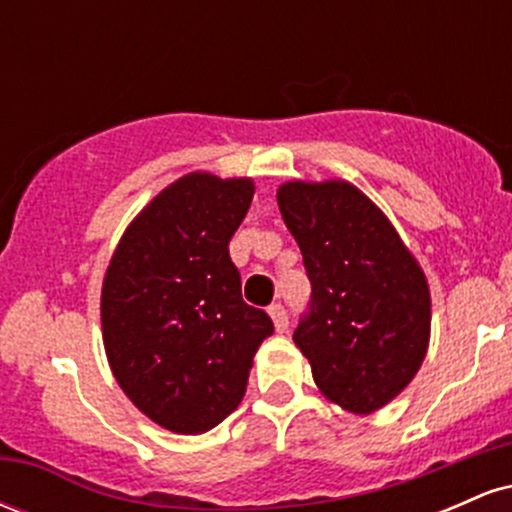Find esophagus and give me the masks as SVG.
<instances>
[{
	"mask_svg": "<svg viewBox=\"0 0 512 512\" xmlns=\"http://www.w3.org/2000/svg\"><path fill=\"white\" fill-rule=\"evenodd\" d=\"M269 317H272L276 332L279 334H284L286 330H289V315H286L284 305H279V303L272 305V308H269Z\"/></svg>",
	"mask_w": 512,
	"mask_h": 512,
	"instance_id": "obj_1",
	"label": "esophagus"
}]
</instances>
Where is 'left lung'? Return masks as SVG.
Returning a JSON list of instances; mask_svg holds the SVG:
<instances>
[{
  "mask_svg": "<svg viewBox=\"0 0 512 512\" xmlns=\"http://www.w3.org/2000/svg\"><path fill=\"white\" fill-rule=\"evenodd\" d=\"M281 216L313 296L293 342L330 402L373 414L419 373L431 337L424 269L390 219L346 180L284 182Z\"/></svg>",
  "mask_w": 512,
  "mask_h": 512,
  "instance_id": "1",
  "label": "left lung"
}]
</instances>
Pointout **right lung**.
<instances>
[{
	"mask_svg": "<svg viewBox=\"0 0 512 512\" xmlns=\"http://www.w3.org/2000/svg\"><path fill=\"white\" fill-rule=\"evenodd\" d=\"M255 182L187 173L127 226L101 291L103 344L122 392L173 433L197 436L243 402L272 320L240 296L228 243Z\"/></svg>",
	"mask_w": 512,
	"mask_h": 512,
	"instance_id": "1",
	"label": "right lung"
}]
</instances>
